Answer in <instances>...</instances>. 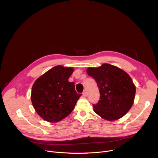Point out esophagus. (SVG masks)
<instances>
[{
  "mask_svg": "<svg viewBox=\"0 0 158 158\" xmlns=\"http://www.w3.org/2000/svg\"><path fill=\"white\" fill-rule=\"evenodd\" d=\"M82 94H83V96H84V97H85V96H87V92H86L85 91H84V92H83Z\"/></svg>",
  "mask_w": 158,
  "mask_h": 158,
  "instance_id": "1",
  "label": "esophagus"
}]
</instances>
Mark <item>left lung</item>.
<instances>
[{"mask_svg": "<svg viewBox=\"0 0 158 158\" xmlns=\"http://www.w3.org/2000/svg\"><path fill=\"white\" fill-rule=\"evenodd\" d=\"M87 73L96 81L99 90L100 99L93 104L96 113L108 121L123 117L132 107L136 94V87L130 76L109 64L89 67Z\"/></svg>", "mask_w": 158, "mask_h": 158, "instance_id": "obj_1", "label": "left lung"}]
</instances>
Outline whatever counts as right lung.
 <instances>
[{
    "instance_id": "add662e5",
    "label": "right lung",
    "mask_w": 158,
    "mask_h": 158,
    "mask_svg": "<svg viewBox=\"0 0 158 158\" xmlns=\"http://www.w3.org/2000/svg\"><path fill=\"white\" fill-rule=\"evenodd\" d=\"M73 67L57 65L38 78L33 84L31 101L37 113L45 121L56 123L73 110L82 94L68 79Z\"/></svg>"
}]
</instances>
